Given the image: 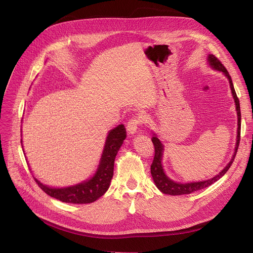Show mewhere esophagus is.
<instances>
[{"label": "esophagus", "mask_w": 253, "mask_h": 253, "mask_svg": "<svg viewBox=\"0 0 253 253\" xmlns=\"http://www.w3.org/2000/svg\"><path fill=\"white\" fill-rule=\"evenodd\" d=\"M140 122H142V117H136L132 118L127 122L126 126V131L128 135H134L137 132V128H138Z\"/></svg>", "instance_id": "1"}]
</instances>
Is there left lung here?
<instances>
[{
    "label": "left lung",
    "instance_id": "1",
    "mask_svg": "<svg viewBox=\"0 0 253 253\" xmlns=\"http://www.w3.org/2000/svg\"><path fill=\"white\" fill-rule=\"evenodd\" d=\"M207 62H208L209 66L213 70H215L217 72L223 73V75L228 79L229 84H230V88H231V93L232 97L234 99V103H235V110L237 114V129H236V142H235V148L234 152L232 154L231 160L227 164V166L221 170L218 174L215 176H213L212 178L206 179V180H201V181H191V182H177L173 179H171L169 176H168L164 170V166H163V158H164V151H165V145L162 142V140L159 139V137L157 136L156 133L153 132V137H152V142L154 144L155 148V156L154 160H153V164L151 166V174L153 180H154L156 187L160 192H163L165 194H169V195H182V194H190L192 192H195V191L205 189L207 187L211 186L212 183L217 181L219 178L223 177V176L227 173L229 170V168L231 167L233 160L235 158L237 148H239V143H240V137H241V109H240V101L239 98L236 96V93L234 90L233 83L231 80L230 75H229L228 71L225 68V66L219 62V60H217L216 57H214L213 55H208L207 57Z\"/></svg>",
    "mask_w": 253,
    "mask_h": 253
}]
</instances>
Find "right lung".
Wrapping results in <instances>:
<instances>
[{"mask_svg": "<svg viewBox=\"0 0 253 253\" xmlns=\"http://www.w3.org/2000/svg\"><path fill=\"white\" fill-rule=\"evenodd\" d=\"M126 137L124 125L112 128L106 136L100 162L93 176L86 180L68 187H48L35 177L39 187L49 196L63 203L89 204L101 197L110 188L114 174V163L117 153Z\"/></svg>", "mask_w": 253, "mask_h": 253, "instance_id": "right-lung-1", "label": "right lung"}]
</instances>
